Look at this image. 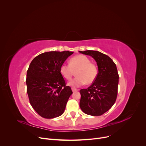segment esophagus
Returning <instances> with one entry per match:
<instances>
[{
    "mask_svg": "<svg viewBox=\"0 0 146 146\" xmlns=\"http://www.w3.org/2000/svg\"><path fill=\"white\" fill-rule=\"evenodd\" d=\"M72 91L73 92H76V91H78V90L76 89V88H72Z\"/></svg>",
    "mask_w": 146,
    "mask_h": 146,
    "instance_id": "obj_1",
    "label": "esophagus"
}]
</instances>
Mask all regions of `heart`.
<instances>
[{
	"label": "heart",
	"instance_id": "obj_1",
	"mask_svg": "<svg viewBox=\"0 0 146 146\" xmlns=\"http://www.w3.org/2000/svg\"><path fill=\"white\" fill-rule=\"evenodd\" d=\"M76 72L77 77L70 82L69 85L78 87L86 83H93L98 74V68L91 62L85 55H78L73 56L69 60V64H63L60 67V73L67 80H70Z\"/></svg>",
	"mask_w": 146,
	"mask_h": 146
}]
</instances>
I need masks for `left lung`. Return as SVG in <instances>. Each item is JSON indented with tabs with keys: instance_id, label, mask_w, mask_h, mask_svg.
<instances>
[{
	"instance_id": "1",
	"label": "left lung",
	"mask_w": 146,
	"mask_h": 146,
	"mask_svg": "<svg viewBox=\"0 0 146 146\" xmlns=\"http://www.w3.org/2000/svg\"><path fill=\"white\" fill-rule=\"evenodd\" d=\"M79 52L91 56L97 62L99 70L92 85L80 90V107L88 115L101 116L112 107L117 98L119 74L116 64L108 55L98 51Z\"/></svg>"
}]
</instances>
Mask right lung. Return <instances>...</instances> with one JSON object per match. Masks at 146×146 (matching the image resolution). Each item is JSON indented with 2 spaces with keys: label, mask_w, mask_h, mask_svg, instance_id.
Masks as SVG:
<instances>
[{
  "label": "right lung",
  "mask_w": 146,
  "mask_h": 146,
  "mask_svg": "<svg viewBox=\"0 0 146 146\" xmlns=\"http://www.w3.org/2000/svg\"><path fill=\"white\" fill-rule=\"evenodd\" d=\"M74 52L52 51L39 54L32 61L26 84L29 102L39 116L52 119L64 111L71 88L60 73V67Z\"/></svg>",
  "instance_id": "add662e5"
}]
</instances>
